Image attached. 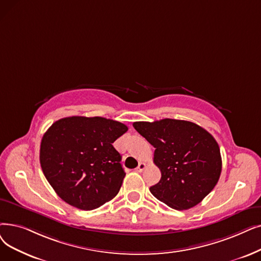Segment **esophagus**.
Instances as JSON below:
<instances>
[{"label":"esophagus","mask_w":261,"mask_h":261,"mask_svg":"<svg viewBox=\"0 0 261 261\" xmlns=\"http://www.w3.org/2000/svg\"><path fill=\"white\" fill-rule=\"evenodd\" d=\"M145 167H146V164L143 163V162H141V163L139 164V166L137 167V169H135V171L139 172V173H142V172L144 171V169H145Z\"/></svg>","instance_id":"1"}]
</instances>
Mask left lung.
<instances>
[{
  "label": "left lung",
  "instance_id": "8db88e82",
  "mask_svg": "<svg viewBox=\"0 0 261 261\" xmlns=\"http://www.w3.org/2000/svg\"><path fill=\"white\" fill-rule=\"evenodd\" d=\"M133 127L155 148L153 162L160 168L161 179L149 190L168 207H194L218 184L222 172L220 147L207 130L171 118L137 121Z\"/></svg>",
  "mask_w": 261,
  "mask_h": 261
}]
</instances>
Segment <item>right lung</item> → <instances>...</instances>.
<instances>
[{
	"label": "right lung",
	"instance_id": "obj_1",
	"mask_svg": "<svg viewBox=\"0 0 261 261\" xmlns=\"http://www.w3.org/2000/svg\"><path fill=\"white\" fill-rule=\"evenodd\" d=\"M127 131L126 124L98 116L55 121L43 134L39 160L56 194L81 210L114 198L126 173L113 143Z\"/></svg>",
	"mask_w": 261,
	"mask_h": 261
}]
</instances>
